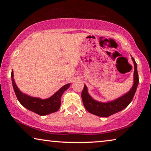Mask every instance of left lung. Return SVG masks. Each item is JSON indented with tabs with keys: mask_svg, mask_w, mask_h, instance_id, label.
I'll list each match as a JSON object with an SVG mask.
<instances>
[{
	"mask_svg": "<svg viewBox=\"0 0 151 151\" xmlns=\"http://www.w3.org/2000/svg\"><path fill=\"white\" fill-rule=\"evenodd\" d=\"M134 63V82L131 90L127 93L116 100L107 102H100L95 100L88 93L86 86L84 84V88L82 91V100L85 109L88 112L97 116L107 117L110 115L115 114L117 112L123 110L128 106L133 100L134 95L135 93L137 87L139 83V77L137 69V64L135 60L132 58Z\"/></svg>",
	"mask_w": 151,
	"mask_h": 151,
	"instance_id": "obj_1",
	"label": "left lung"
}]
</instances>
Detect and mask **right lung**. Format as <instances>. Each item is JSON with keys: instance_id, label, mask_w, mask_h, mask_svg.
I'll use <instances>...</instances> for the list:
<instances>
[{"instance_id": "obj_1", "label": "right lung", "mask_w": 151, "mask_h": 151, "mask_svg": "<svg viewBox=\"0 0 151 151\" xmlns=\"http://www.w3.org/2000/svg\"><path fill=\"white\" fill-rule=\"evenodd\" d=\"M11 77L14 92H15L18 100L19 101L20 104L26 109H27L28 110L40 115H48L58 111L61 104L60 99L62 95L70 86V84L64 85L50 98L42 100V99L31 97L22 93L18 89V86H16L15 81H14L13 71H12Z\"/></svg>"}]
</instances>
